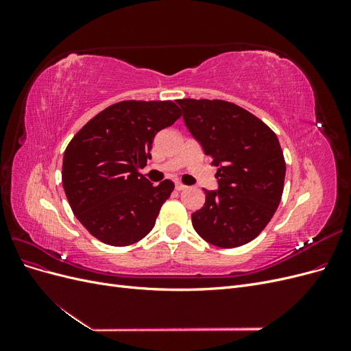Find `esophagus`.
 Listing matches in <instances>:
<instances>
[{"label": "esophagus", "instance_id": "34e87169", "mask_svg": "<svg viewBox=\"0 0 351 351\" xmlns=\"http://www.w3.org/2000/svg\"><path fill=\"white\" fill-rule=\"evenodd\" d=\"M187 186H184L183 183H180V182H177L176 183V190H178V192H182V190H184Z\"/></svg>", "mask_w": 351, "mask_h": 351}]
</instances>
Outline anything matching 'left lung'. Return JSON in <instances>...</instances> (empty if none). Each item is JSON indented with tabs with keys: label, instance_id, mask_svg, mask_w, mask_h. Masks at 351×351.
Masks as SVG:
<instances>
[{
	"label": "left lung",
	"instance_id": "1",
	"mask_svg": "<svg viewBox=\"0 0 351 351\" xmlns=\"http://www.w3.org/2000/svg\"><path fill=\"white\" fill-rule=\"evenodd\" d=\"M189 132L218 167L219 189L205 190L192 224L205 241L239 247L256 239L277 210L285 161L278 137L239 105L222 99H177Z\"/></svg>",
	"mask_w": 351,
	"mask_h": 351
}]
</instances>
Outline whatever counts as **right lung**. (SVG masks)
Returning <instances> with one entry per match:
<instances>
[{
    "mask_svg": "<svg viewBox=\"0 0 351 351\" xmlns=\"http://www.w3.org/2000/svg\"><path fill=\"white\" fill-rule=\"evenodd\" d=\"M182 117L173 101H121L74 134L62 159V187L73 214L110 246H129L151 232L171 180L154 186L139 169L155 134Z\"/></svg>",
    "mask_w": 351,
    "mask_h": 351,
    "instance_id": "add662e5",
    "label": "right lung"
}]
</instances>
